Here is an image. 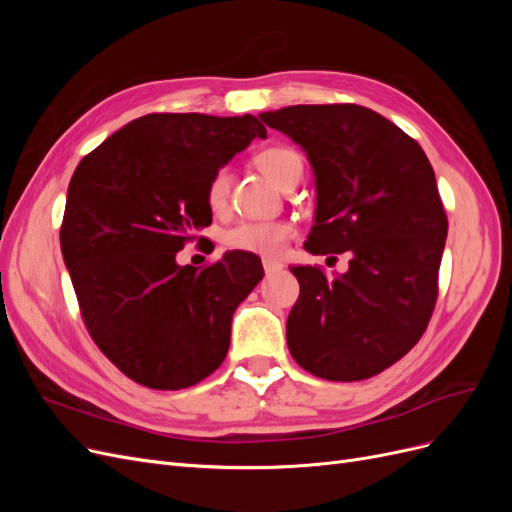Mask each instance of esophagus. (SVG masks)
<instances>
[{
	"label": "esophagus",
	"instance_id": "34e87169",
	"mask_svg": "<svg viewBox=\"0 0 512 512\" xmlns=\"http://www.w3.org/2000/svg\"><path fill=\"white\" fill-rule=\"evenodd\" d=\"M262 267H265V273H267V275H273V273H277V271H282V269H284L282 262L271 260V258H265V260H262Z\"/></svg>",
	"mask_w": 512,
	"mask_h": 512
}]
</instances>
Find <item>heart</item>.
<instances>
[{
  "instance_id": "obj_1",
  "label": "heart",
  "mask_w": 512,
  "mask_h": 512,
  "mask_svg": "<svg viewBox=\"0 0 512 512\" xmlns=\"http://www.w3.org/2000/svg\"><path fill=\"white\" fill-rule=\"evenodd\" d=\"M256 164L262 173L280 185V188L294 173H303V160L299 153L282 145L260 151L256 156ZM230 183H232V175L226 166H220L209 177L207 188H205V200H207V207L213 213H222L226 209L228 196H230ZM292 237H294V226L290 222L243 220L224 230L222 241L226 247H230V250H237V252L277 256Z\"/></svg>"
}]
</instances>
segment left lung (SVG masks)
<instances>
[{
    "mask_svg": "<svg viewBox=\"0 0 512 512\" xmlns=\"http://www.w3.org/2000/svg\"><path fill=\"white\" fill-rule=\"evenodd\" d=\"M307 151L316 224L305 250L350 254L348 271L290 267L299 299L286 322L292 359L324 380L380 374L423 337L438 301L448 232L433 168L412 136L359 104L262 113Z\"/></svg>",
    "mask_w": 512,
    "mask_h": 512,
    "instance_id": "left-lung-1",
    "label": "left lung"
}]
</instances>
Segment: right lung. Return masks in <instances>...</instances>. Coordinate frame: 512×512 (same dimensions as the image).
I'll list each match as a JSON object with an SVG mask.
<instances>
[{"label": "right lung", "mask_w": 512, "mask_h": 512, "mask_svg": "<svg viewBox=\"0 0 512 512\" xmlns=\"http://www.w3.org/2000/svg\"><path fill=\"white\" fill-rule=\"evenodd\" d=\"M267 130L254 115L151 113L123 126L76 166L61 254L85 327L121 374L179 391L226 359L237 305L262 280L250 252L205 267L177 252L211 224L209 177Z\"/></svg>", "instance_id": "right-lung-1"}]
</instances>
